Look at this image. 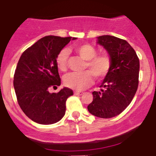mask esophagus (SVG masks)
<instances>
[{
	"label": "esophagus",
	"instance_id": "obj_1",
	"mask_svg": "<svg viewBox=\"0 0 156 156\" xmlns=\"http://www.w3.org/2000/svg\"><path fill=\"white\" fill-rule=\"evenodd\" d=\"M74 93H75L76 95H79V96H81V95H83V92H81V91H75V92H74Z\"/></svg>",
	"mask_w": 156,
	"mask_h": 156
}]
</instances>
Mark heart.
Segmentation results:
<instances>
[{
	"label": "heart",
	"mask_w": 156,
	"mask_h": 156,
	"mask_svg": "<svg viewBox=\"0 0 156 156\" xmlns=\"http://www.w3.org/2000/svg\"><path fill=\"white\" fill-rule=\"evenodd\" d=\"M76 52L87 60L85 69L83 73H70L64 77V84L69 88L80 91L93 83L94 76L101 80L107 76L112 67V60L109 55L105 53L96 55V49L91 44H81L74 48ZM69 50L62 48L58 52L56 63L58 69L65 71L68 65Z\"/></svg>",
	"instance_id": "obj_1"
}]
</instances>
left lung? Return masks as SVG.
Here are the masks:
<instances>
[{
    "mask_svg": "<svg viewBox=\"0 0 156 156\" xmlns=\"http://www.w3.org/2000/svg\"><path fill=\"white\" fill-rule=\"evenodd\" d=\"M97 43L108 51L112 67L100 85L104 89L92 92L93 100L87 110L95 116L108 119L119 115L132 102L138 88L140 60L125 40L105 35L98 37Z\"/></svg>",
    "mask_w": 156,
    "mask_h": 156,
    "instance_id": "1",
    "label": "left lung"
}]
</instances>
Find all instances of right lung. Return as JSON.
I'll use <instances>...</instances> for the list:
<instances>
[{
    "mask_svg": "<svg viewBox=\"0 0 156 156\" xmlns=\"http://www.w3.org/2000/svg\"><path fill=\"white\" fill-rule=\"evenodd\" d=\"M75 37L47 36L37 41L22 53L13 77V86L21 110L33 121L52 124L62 119L66 100L73 90L64 87L50 93V87L60 85L56 63V55Z\"/></svg>",
    "mask_w": 156,
    "mask_h": 156,
    "instance_id": "right-lung-1",
    "label": "right lung"
}]
</instances>
